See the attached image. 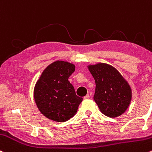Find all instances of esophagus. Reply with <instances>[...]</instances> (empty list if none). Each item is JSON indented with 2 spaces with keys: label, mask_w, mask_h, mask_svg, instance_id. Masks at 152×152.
I'll return each instance as SVG.
<instances>
[{
  "label": "esophagus",
  "mask_w": 152,
  "mask_h": 152,
  "mask_svg": "<svg viewBox=\"0 0 152 152\" xmlns=\"http://www.w3.org/2000/svg\"><path fill=\"white\" fill-rule=\"evenodd\" d=\"M89 98H90V96H89V94H86V96H84V99H89Z\"/></svg>",
  "instance_id": "1"
}]
</instances>
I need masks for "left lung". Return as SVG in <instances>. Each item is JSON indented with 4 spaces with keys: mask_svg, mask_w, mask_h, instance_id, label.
<instances>
[{
    "mask_svg": "<svg viewBox=\"0 0 152 152\" xmlns=\"http://www.w3.org/2000/svg\"><path fill=\"white\" fill-rule=\"evenodd\" d=\"M95 80L94 99L104 115L116 118L128 109L132 91L121 73L109 64L99 63L88 66Z\"/></svg>",
    "mask_w": 152,
    "mask_h": 152,
    "instance_id": "8db88e82",
    "label": "left lung"
}]
</instances>
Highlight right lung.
I'll list each match as a JSON object with an SVG mask.
<instances>
[{
	"label": "right lung",
	"mask_w": 152,
	"mask_h": 152,
	"mask_svg": "<svg viewBox=\"0 0 152 152\" xmlns=\"http://www.w3.org/2000/svg\"><path fill=\"white\" fill-rule=\"evenodd\" d=\"M75 66L67 61H56L42 73L34 89V101L44 116L56 122H66L75 115L83 100L76 94L68 78Z\"/></svg>",
	"instance_id": "right-lung-1"
}]
</instances>
